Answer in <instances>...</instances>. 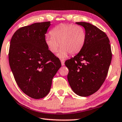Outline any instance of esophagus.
Listing matches in <instances>:
<instances>
[{
	"label": "esophagus",
	"mask_w": 122,
	"mask_h": 122,
	"mask_svg": "<svg viewBox=\"0 0 122 122\" xmlns=\"http://www.w3.org/2000/svg\"><path fill=\"white\" fill-rule=\"evenodd\" d=\"M61 65H62V66L64 65V60H63V59L61 60Z\"/></svg>",
	"instance_id": "esophagus-1"
}]
</instances>
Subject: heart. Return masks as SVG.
<instances>
[{"instance_id":"heart-1","label":"heart","mask_w":122,"mask_h":122,"mask_svg":"<svg viewBox=\"0 0 122 122\" xmlns=\"http://www.w3.org/2000/svg\"><path fill=\"white\" fill-rule=\"evenodd\" d=\"M51 36H46L45 42L52 53H56L61 46L57 54L61 59L65 58L69 53L75 55L79 52L86 41L85 30L79 25L61 24L51 31Z\"/></svg>"}]
</instances>
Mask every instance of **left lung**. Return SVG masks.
Listing matches in <instances>:
<instances>
[{"mask_svg":"<svg viewBox=\"0 0 122 122\" xmlns=\"http://www.w3.org/2000/svg\"><path fill=\"white\" fill-rule=\"evenodd\" d=\"M84 27L86 41L81 51L65 64L69 69L67 80L76 94L86 97L100 89L107 76L112 58L109 40L95 25L76 22Z\"/></svg>","mask_w":122,"mask_h":122,"instance_id":"obj_1","label":"left lung"}]
</instances>
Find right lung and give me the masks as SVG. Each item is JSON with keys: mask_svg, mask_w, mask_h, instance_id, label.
Wrapping results in <instances>:
<instances>
[{"mask_svg": "<svg viewBox=\"0 0 122 122\" xmlns=\"http://www.w3.org/2000/svg\"><path fill=\"white\" fill-rule=\"evenodd\" d=\"M50 25L48 21L22 27L10 40V69L19 88L33 99H42L48 94L53 76L61 66L45 42Z\"/></svg>", "mask_w": 122, "mask_h": 122, "instance_id": "right-lung-1", "label": "right lung"}]
</instances>
